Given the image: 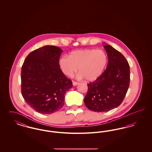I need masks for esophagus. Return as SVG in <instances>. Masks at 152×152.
Masks as SVG:
<instances>
[{
  "label": "esophagus",
  "mask_w": 152,
  "mask_h": 152,
  "mask_svg": "<svg viewBox=\"0 0 152 152\" xmlns=\"http://www.w3.org/2000/svg\"><path fill=\"white\" fill-rule=\"evenodd\" d=\"M72 84L73 86H76L77 85L79 84V83L78 82H76V81H73Z\"/></svg>",
  "instance_id": "obj_1"
}]
</instances>
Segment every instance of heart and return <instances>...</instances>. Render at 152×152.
Instances as JSON below:
<instances>
[{
    "mask_svg": "<svg viewBox=\"0 0 152 152\" xmlns=\"http://www.w3.org/2000/svg\"><path fill=\"white\" fill-rule=\"evenodd\" d=\"M108 61V56L104 51L84 49L75 50L71 52L69 56H62L58 63L61 71L66 76H71L79 68L77 77L92 81L101 76Z\"/></svg>",
    "mask_w": 152,
    "mask_h": 152,
    "instance_id": "1",
    "label": "heart"
}]
</instances>
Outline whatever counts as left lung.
Here are the masks:
<instances>
[{"label": "left lung", "instance_id": "1", "mask_svg": "<svg viewBox=\"0 0 152 152\" xmlns=\"http://www.w3.org/2000/svg\"><path fill=\"white\" fill-rule=\"evenodd\" d=\"M108 63L105 71L94 82L88 84L84 99L88 108L94 112H108L123 102L130 83V67L122 53L105 44Z\"/></svg>", "mask_w": 152, "mask_h": 152}]
</instances>
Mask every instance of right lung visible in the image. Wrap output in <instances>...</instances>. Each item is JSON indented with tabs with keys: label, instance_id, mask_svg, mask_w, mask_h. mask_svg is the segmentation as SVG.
Returning a JSON list of instances; mask_svg holds the SVG:
<instances>
[{
	"label": "right lung",
	"instance_id": "1",
	"mask_svg": "<svg viewBox=\"0 0 152 152\" xmlns=\"http://www.w3.org/2000/svg\"><path fill=\"white\" fill-rule=\"evenodd\" d=\"M63 51L45 45L26 58L21 72L22 94L28 105L38 113L51 114L64 105V95L72 87L59 66Z\"/></svg>",
	"mask_w": 152,
	"mask_h": 152
}]
</instances>
